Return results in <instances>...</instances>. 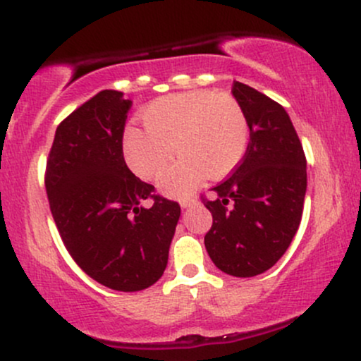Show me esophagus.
I'll return each mask as SVG.
<instances>
[{
  "mask_svg": "<svg viewBox=\"0 0 361 361\" xmlns=\"http://www.w3.org/2000/svg\"><path fill=\"white\" fill-rule=\"evenodd\" d=\"M197 197H192V198H181L180 200V205H181V209H188V207H192V205H195L197 204Z\"/></svg>",
  "mask_w": 361,
  "mask_h": 361,
  "instance_id": "obj_1",
  "label": "esophagus"
}]
</instances>
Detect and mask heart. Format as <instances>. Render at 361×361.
Instances as JSON below:
<instances>
[{"label":"heart","mask_w":361,"mask_h":361,"mask_svg":"<svg viewBox=\"0 0 361 361\" xmlns=\"http://www.w3.org/2000/svg\"><path fill=\"white\" fill-rule=\"evenodd\" d=\"M146 128L128 127L123 156L140 178L154 180L173 156L180 159L161 178L159 188L185 197L204 180L233 173L246 154L250 126L235 98L202 90L168 94L144 109Z\"/></svg>","instance_id":"1"}]
</instances>
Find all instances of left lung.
<instances>
[{
  "label": "left lung",
  "mask_w": 361,
  "mask_h": 361,
  "mask_svg": "<svg viewBox=\"0 0 361 361\" xmlns=\"http://www.w3.org/2000/svg\"><path fill=\"white\" fill-rule=\"evenodd\" d=\"M233 94L250 126V144L234 173L205 200L212 227L205 247L215 267L247 279L270 270L300 226L307 161L281 105L234 81Z\"/></svg>",
  "instance_id": "8db88e82"
}]
</instances>
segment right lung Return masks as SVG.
Returning a JSON list of instances; mask_svg holds the SVG:
<instances>
[{"mask_svg": "<svg viewBox=\"0 0 361 361\" xmlns=\"http://www.w3.org/2000/svg\"><path fill=\"white\" fill-rule=\"evenodd\" d=\"M132 102L103 90L59 123L45 190L66 250L86 275L118 292L163 276L181 209L127 168L123 127ZM155 200L151 207L142 202Z\"/></svg>", "mask_w": 361, "mask_h": 361, "instance_id": "1", "label": "right lung"}]
</instances>
